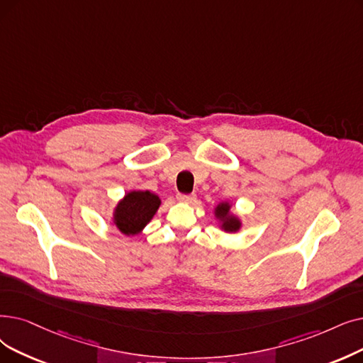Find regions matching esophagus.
I'll use <instances>...</instances> for the list:
<instances>
[{
    "label": "esophagus",
    "instance_id": "obj_1",
    "mask_svg": "<svg viewBox=\"0 0 363 363\" xmlns=\"http://www.w3.org/2000/svg\"><path fill=\"white\" fill-rule=\"evenodd\" d=\"M177 199L182 203H193L197 199V196L196 194H178Z\"/></svg>",
    "mask_w": 363,
    "mask_h": 363
}]
</instances>
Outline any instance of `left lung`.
<instances>
[{"instance_id": "obj_1", "label": "left lung", "mask_w": 363, "mask_h": 363, "mask_svg": "<svg viewBox=\"0 0 363 363\" xmlns=\"http://www.w3.org/2000/svg\"><path fill=\"white\" fill-rule=\"evenodd\" d=\"M213 216L218 220V227L224 233L235 234L239 233L243 227L242 218L233 212V203L228 200L219 201L213 208Z\"/></svg>"}]
</instances>
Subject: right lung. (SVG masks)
I'll return each mask as SVG.
<instances>
[{
  "mask_svg": "<svg viewBox=\"0 0 363 363\" xmlns=\"http://www.w3.org/2000/svg\"><path fill=\"white\" fill-rule=\"evenodd\" d=\"M162 199L148 190H130L117 201L113 211V224L128 238L144 231L159 211Z\"/></svg>",
  "mask_w": 363,
  "mask_h": 363,
  "instance_id": "obj_1",
  "label": "right lung"
}]
</instances>
